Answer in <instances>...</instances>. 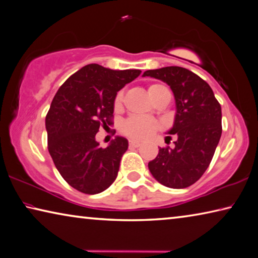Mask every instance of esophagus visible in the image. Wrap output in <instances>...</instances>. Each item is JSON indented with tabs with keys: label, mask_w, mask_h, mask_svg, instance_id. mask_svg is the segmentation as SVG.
<instances>
[{
	"label": "esophagus",
	"mask_w": 258,
	"mask_h": 258,
	"mask_svg": "<svg viewBox=\"0 0 258 258\" xmlns=\"http://www.w3.org/2000/svg\"><path fill=\"white\" fill-rule=\"evenodd\" d=\"M129 146L130 147H139V146H141V143L137 142V141H133V139H130V141H129Z\"/></svg>",
	"instance_id": "34e87169"
}]
</instances>
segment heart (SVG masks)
Returning <instances> with one entry per match:
<instances>
[{
  "mask_svg": "<svg viewBox=\"0 0 258 258\" xmlns=\"http://www.w3.org/2000/svg\"><path fill=\"white\" fill-rule=\"evenodd\" d=\"M160 88L166 87L160 86V84H152L149 88V92L160 89ZM122 101H123V92L120 91L119 94L116 95L115 100H114V106H115V108L121 107ZM158 122L149 119V117L132 116L126 121H124V123L122 124V133L134 139L143 141V139L149 138L151 135L158 129Z\"/></svg>",
  "mask_w": 258,
  "mask_h": 258,
  "instance_id": "heart-1",
  "label": "heart"
}]
</instances>
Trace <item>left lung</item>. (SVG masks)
Returning <instances> with one entry per match:
<instances>
[{"label":"left lung","mask_w":258,"mask_h":258,"mask_svg":"<svg viewBox=\"0 0 258 258\" xmlns=\"http://www.w3.org/2000/svg\"><path fill=\"white\" fill-rule=\"evenodd\" d=\"M167 83L174 94V124L167 134L176 135L175 147L160 149L149 162L152 176L170 188H185L204 175L222 135V108L213 89L193 72L168 66L144 72Z\"/></svg>","instance_id":"8db88e82"}]
</instances>
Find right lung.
<instances>
[{
    "instance_id": "add662e5",
    "label": "right lung",
    "mask_w": 258,
    "mask_h": 258,
    "mask_svg": "<svg viewBox=\"0 0 258 258\" xmlns=\"http://www.w3.org/2000/svg\"><path fill=\"white\" fill-rule=\"evenodd\" d=\"M141 73L89 64L67 79L54 95L45 117L48 150L59 174L78 191L97 194L115 180L128 141L115 136L103 149L96 134L101 124H112L117 91Z\"/></svg>"
}]
</instances>
